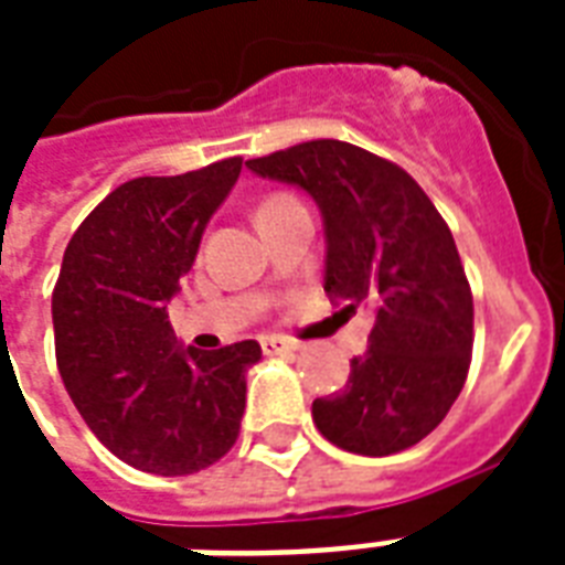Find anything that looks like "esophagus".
I'll return each instance as SVG.
<instances>
[{
	"mask_svg": "<svg viewBox=\"0 0 565 565\" xmlns=\"http://www.w3.org/2000/svg\"><path fill=\"white\" fill-rule=\"evenodd\" d=\"M260 349H264V354H292L296 352V345L290 343V340H281V337H264L260 340Z\"/></svg>",
	"mask_w": 565,
	"mask_h": 565,
	"instance_id": "34e87169",
	"label": "esophagus"
}]
</instances>
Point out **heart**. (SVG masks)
<instances>
[{"instance_id":"b5f03b06","label":"heart","mask_w":565,"mask_h":565,"mask_svg":"<svg viewBox=\"0 0 565 565\" xmlns=\"http://www.w3.org/2000/svg\"><path fill=\"white\" fill-rule=\"evenodd\" d=\"M284 202H290V199H287V195H273V199H266V202L260 204V211H269V207H275V204H284Z\"/></svg>"}]
</instances>
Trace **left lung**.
<instances>
[{
  "label": "left lung",
  "instance_id": "obj_1",
  "mask_svg": "<svg viewBox=\"0 0 565 565\" xmlns=\"http://www.w3.org/2000/svg\"><path fill=\"white\" fill-rule=\"evenodd\" d=\"M317 202L326 292L370 305V349L343 393L313 402L319 434L343 451L386 457L446 419L472 361V290L455 237L425 190L395 163L343 140H310L246 161Z\"/></svg>",
  "mask_w": 565,
  "mask_h": 565
}]
</instances>
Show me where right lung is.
I'll return each instance as SVG.
<instances>
[{"instance_id":"1","label":"right lung","mask_w":565,"mask_h":565,"mask_svg":"<svg viewBox=\"0 0 565 565\" xmlns=\"http://www.w3.org/2000/svg\"><path fill=\"white\" fill-rule=\"evenodd\" d=\"M243 158L119 184L78 225L52 292L57 372L108 451L175 478L237 443L255 340L199 352L175 340L167 305Z\"/></svg>"}]
</instances>
